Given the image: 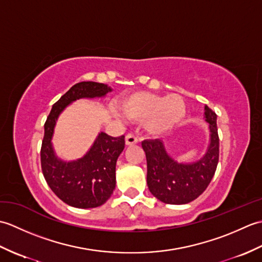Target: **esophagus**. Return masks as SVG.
Returning a JSON list of instances; mask_svg holds the SVG:
<instances>
[{
  "mask_svg": "<svg viewBox=\"0 0 262 262\" xmlns=\"http://www.w3.org/2000/svg\"><path fill=\"white\" fill-rule=\"evenodd\" d=\"M125 143H126V145H128V146H129V145H135V144L138 143V138L136 136H134V135L128 134L125 137Z\"/></svg>",
  "mask_w": 262,
  "mask_h": 262,
  "instance_id": "1",
  "label": "esophagus"
}]
</instances>
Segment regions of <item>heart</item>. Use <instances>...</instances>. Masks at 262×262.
I'll use <instances>...</instances> for the list:
<instances>
[{"label":"heart","mask_w":262,"mask_h":262,"mask_svg":"<svg viewBox=\"0 0 262 262\" xmlns=\"http://www.w3.org/2000/svg\"><path fill=\"white\" fill-rule=\"evenodd\" d=\"M120 110L126 118L145 122V128L153 136H162L173 129L185 118L187 104L178 94L160 96L151 92L138 91L126 96L120 101ZM116 117L121 118L117 110Z\"/></svg>","instance_id":"heart-1"}]
</instances>
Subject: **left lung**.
Wrapping results in <instances>:
<instances>
[{"instance_id":"obj_1","label":"left lung","mask_w":262,"mask_h":262,"mask_svg":"<svg viewBox=\"0 0 262 262\" xmlns=\"http://www.w3.org/2000/svg\"><path fill=\"white\" fill-rule=\"evenodd\" d=\"M204 118L209 124V143L203 158L194 162L182 163L174 160L161 140L142 142L147 162V187L153 196L162 203H190L206 190L213 179L220 154L217 116L205 105Z\"/></svg>"}]
</instances>
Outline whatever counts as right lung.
Here are the masks:
<instances>
[{
  "mask_svg": "<svg viewBox=\"0 0 262 262\" xmlns=\"http://www.w3.org/2000/svg\"><path fill=\"white\" fill-rule=\"evenodd\" d=\"M113 89L103 83L80 82L53 105L45 122L40 159L43 177L56 196L72 207L94 208L103 205L116 188V163L125 147V136L111 137L99 133L82 158L65 161L53 146L55 126L59 115L80 99L103 98Z\"/></svg>",
  "mask_w": 262,
  "mask_h": 262,
  "instance_id": "obj_1",
  "label": "right lung"
}]
</instances>
